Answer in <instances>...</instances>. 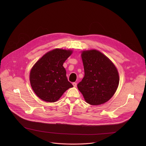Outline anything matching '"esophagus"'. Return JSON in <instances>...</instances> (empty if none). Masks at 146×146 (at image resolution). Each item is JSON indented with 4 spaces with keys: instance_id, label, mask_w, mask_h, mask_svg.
<instances>
[{
    "instance_id": "esophagus-1",
    "label": "esophagus",
    "mask_w": 146,
    "mask_h": 146,
    "mask_svg": "<svg viewBox=\"0 0 146 146\" xmlns=\"http://www.w3.org/2000/svg\"><path fill=\"white\" fill-rule=\"evenodd\" d=\"M73 86L74 87H77V83L76 82H73Z\"/></svg>"
}]
</instances>
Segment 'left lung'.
I'll return each mask as SVG.
<instances>
[{
    "instance_id": "1",
    "label": "left lung",
    "mask_w": 146,
    "mask_h": 146,
    "mask_svg": "<svg viewBox=\"0 0 146 146\" xmlns=\"http://www.w3.org/2000/svg\"><path fill=\"white\" fill-rule=\"evenodd\" d=\"M84 77L77 84L86 101L92 105L108 102L115 94L119 75L111 61L100 52L93 50L81 54Z\"/></svg>"
}]
</instances>
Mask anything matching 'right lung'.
<instances>
[{
    "mask_svg": "<svg viewBox=\"0 0 146 146\" xmlns=\"http://www.w3.org/2000/svg\"><path fill=\"white\" fill-rule=\"evenodd\" d=\"M70 50L55 49L46 54L30 73L31 87L37 96L46 102H55L73 85L68 80L63 64L72 54Z\"/></svg>",
    "mask_w": 146,
    "mask_h": 146,
    "instance_id": "add662e5",
    "label": "right lung"
}]
</instances>
